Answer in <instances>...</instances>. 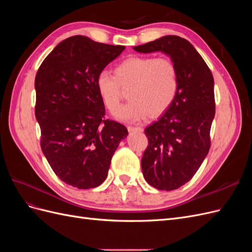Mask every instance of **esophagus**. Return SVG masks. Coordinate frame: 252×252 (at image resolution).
<instances>
[{"mask_svg":"<svg viewBox=\"0 0 252 252\" xmlns=\"http://www.w3.org/2000/svg\"><path fill=\"white\" fill-rule=\"evenodd\" d=\"M128 131L129 132H134V131H139L142 132L143 128L142 127H133V126H128Z\"/></svg>","mask_w":252,"mask_h":252,"instance_id":"esophagus-1","label":"esophagus"}]
</instances>
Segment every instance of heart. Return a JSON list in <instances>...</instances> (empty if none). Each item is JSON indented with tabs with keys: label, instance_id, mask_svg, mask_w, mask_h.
Instances as JSON below:
<instances>
[{
	"label": "heart",
	"instance_id": "obj_1",
	"mask_svg": "<svg viewBox=\"0 0 252 252\" xmlns=\"http://www.w3.org/2000/svg\"><path fill=\"white\" fill-rule=\"evenodd\" d=\"M95 88L104 106L114 112L122 100V89L129 88L130 101L116 117L135 122L158 117L170 107L179 89L178 68L169 58L133 56L114 67V77L107 71L98 73Z\"/></svg>",
	"mask_w": 252,
	"mask_h": 252
}]
</instances>
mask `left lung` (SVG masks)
<instances>
[{"label": "left lung", "mask_w": 252, "mask_h": 252, "mask_svg": "<svg viewBox=\"0 0 252 252\" xmlns=\"http://www.w3.org/2000/svg\"><path fill=\"white\" fill-rule=\"evenodd\" d=\"M133 49L140 53L163 52L178 68L177 96L145 129L149 144L141 161L148 184L169 191L191 180L208 155L216 114L215 81L200 53L178 35H165Z\"/></svg>", "instance_id": "8db88e82"}]
</instances>
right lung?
Here are the masks:
<instances>
[{
    "instance_id": "1",
    "label": "right lung",
    "mask_w": 252,
    "mask_h": 252,
    "mask_svg": "<svg viewBox=\"0 0 252 252\" xmlns=\"http://www.w3.org/2000/svg\"><path fill=\"white\" fill-rule=\"evenodd\" d=\"M125 46L73 35L43 61L34 80L35 119L41 148L61 181L79 189L100 186L127 128L103 120L105 107L95 88L98 73Z\"/></svg>"
}]
</instances>
